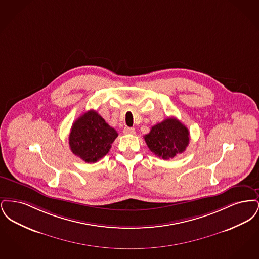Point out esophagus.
Masks as SVG:
<instances>
[{
  "mask_svg": "<svg viewBox=\"0 0 259 259\" xmlns=\"http://www.w3.org/2000/svg\"><path fill=\"white\" fill-rule=\"evenodd\" d=\"M123 133L124 134H135V128H132V127H125L123 129Z\"/></svg>",
  "mask_w": 259,
  "mask_h": 259,
  "instance_id": "esophagus-1",
  "label": "esophagus"
}]
</instances>
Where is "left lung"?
<instances>
[{
  "mask_svg": "<svg viewBox=\"0 0 259 259\" xmlns=\"http://www.w3.org/2000/svg\"><path fill=\"white\" fill-rule=\"evenodd\" d=\"M144 138L150 151L164 160L183 153L189 144L188 129L175 117L152 126Z\"/></svg>",
  "mask_w": 259,
  "mask_h": 259,
  "instance_id": "1",
  "label": "left lung"
}]
</instances>
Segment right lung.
Wrapping results in <instances>:
<instances>
[{
	"instance_id": "add662e5",
	"label": "right lung",
	"mask_w": 259,
	"mask_h": 259,
	"mask_svg": "<svg viewBox=\"0 0 259 259\" xmlns=\"http://www.w3.org/2000/svg\"><path fill=\"white\" fill-rule=\"evenodd\" d=\"M117 136L97 111L90 110L74 121L69 145L74 155L87 163H95L110 151Z\"/></svg>"
}]
</instances>
